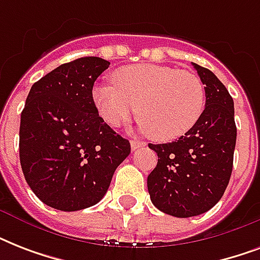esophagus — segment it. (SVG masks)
I'll use <instances>...</instances> for the list:
<instances>
[{"label": "esophagus", "instance_id": "obj_1", "mask_svg": "<svg viewBox=\"0 0 260 260\" xmlns=\"http://www.w3.org/2000/svg\"><path fill=\"white\" fill-rule=\"evenodd\" d=\"M143 147H146V143L144 142H139V140H131V148L132 151H136L139 148H143Z\"/></svg>", "mask_w": 260, "mask_h": 260}]
</instances>
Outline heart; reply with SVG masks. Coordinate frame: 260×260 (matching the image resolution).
I'll list each match as a JSON object with an SVG mask.
<instances>
[{"instance_id":"obj_1","label":"heart","mask_w":260,"mask_h":260,"mask_svg":"<svg viewBox=\"0 0 260 260\" xmlns=\"http://www.w3.org/2000/svg\"><path fill=\"white\" fill-rule=\"evenodd\" d=\"M112 81L114 86L97 85L93 89L100 116L117 126L138 112L143 131L156 142H171L187 134L205 108V89L191 71L132 64L116 71Z\"/></svg>"}]
</instances>
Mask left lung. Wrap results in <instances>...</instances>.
<instances>
[{"label":"left lung","instance_id":"obj_1","mask_svg":"<svg viewBox=\"0 0 260 260\" xmlns=\"http://www.w3.org/2000/svg\"><path fill=\"white\" fill-rule=\"evenodd\" d=\"M205 85L197 124L173 143L148 144L158 165L147 178L151 201L163 213L191 217L212 209L230 183L236 146L234 100L210 70L193 63Z\"/></svg>","mask_w":260,"mask_h":260}]
</instances>
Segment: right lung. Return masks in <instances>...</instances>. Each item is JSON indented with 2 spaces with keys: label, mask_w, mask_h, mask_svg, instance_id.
Masks as SVG:
<instances>
[{
  "label": "right lung",
  "mask_w": 260,
  "mask_h": 260,
  "mask_svg": "<svg viewBox=\"0 0 260 260\" xmlns=\"http://www.w3.org/2000/svg\"><path fill=\"white\" fill-rule=\"evenodd\" d=\"M110 63L85 56L35 82L20 121V163L26 183L46 205L74 212L95 205L109 189L131 144L100 117L95 79Z\"/></svg>",
  "instance_id": "right-lung-1"
}]
</instances>
